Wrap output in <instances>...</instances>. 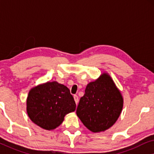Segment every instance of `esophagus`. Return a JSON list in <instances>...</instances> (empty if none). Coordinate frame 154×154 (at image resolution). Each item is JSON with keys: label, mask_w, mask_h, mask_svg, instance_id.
<instances>
[{"label": "esophagus", "mask_w": 154, "mask_h": 154, "mask_svg": "<svg viewBox=\"0 0 154 154\" xmlns=\"http://www.w3.org/2000/svg\"><path fill=\"white\" fill-rule=\"evenodd\" d=\"M73 98H74V100H75V104H76V105L78 104V103H79V97H78L77 95H75L73 96Z\"/></svg>", "instance_id": "1"}]
</instances>
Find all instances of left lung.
Returning a JSON list of instances; mask_svg holds the SVG:
<instances>
[{
	"label": "left lung",
	"instance_id": "1",
	"mask_svg": "<svg viewBox=\"0 0 154 154\" xmlns=\"http://www.w3.org/2000/svg\"><path fill=\"white\" fill-rule=\"evenodd\" d=\"M121 92L106 73L88 84L80 99L76 114L83 125L93 132L104 131L117 121L123 109Z\"/></svg>",
	"mask_w": 154,
	"mask_h": 154
}]
</instances>
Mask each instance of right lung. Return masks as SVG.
Returning a JSON list of instances; mask_svg holds the SVG:
<instances>
[{
	"label": "right lung",
	"mask_w": 154,
	"mask_h": 154,
	"mask_svg": "<svg viewBox=\"0 0 154 154\" xmlns=\"http://www.w3.org/2000/svg\"><path fill=\"white\" fill-rule=\"evenodd\" d=\"M26 110L35 124L45 130L61 125L65 115L74 111V99L66 86L57 82H48L33 88L29 92Z\"/></svg>",
	"instance_id": "right-lung-1"
}]
</instances>
